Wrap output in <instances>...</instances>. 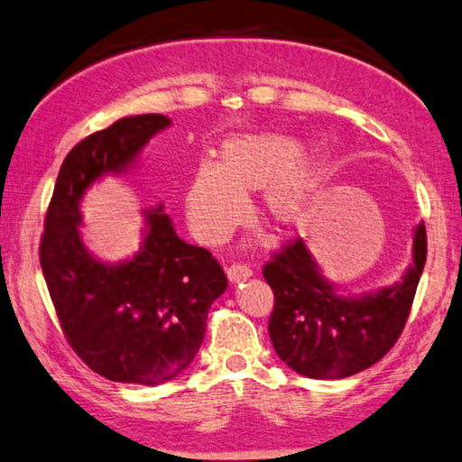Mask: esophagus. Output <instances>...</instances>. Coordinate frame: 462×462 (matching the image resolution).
<instances>
[{
    "label": "esophagus",
    "instance_id": "esophagus-1",
    "mask_svg": "<svg viewBox=\"0 0 462 462\" xmlns=\"http://www.w3.org/2000/svg\"><path fill=\"white\" fill-rule=\"evenodd\" d=\"M226 274H228L230 282H240V281H245V279H248L250 274H253V268H250L245 263H234L228 268H226Z\"/></svg>",
    "mask_w": 462,
    "mask_h": 462
}]
</instances>
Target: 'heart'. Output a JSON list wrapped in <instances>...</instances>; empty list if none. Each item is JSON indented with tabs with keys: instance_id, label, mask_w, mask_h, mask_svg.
<instances>
[{
	"instance_id": "obj_1",
	"label": "heart",
	"mask_w": 462,
	"mask_h": 462,
	"mask_svg": "<svg viewBox=\"0 0 462 462\" xmlns=\"http://www.w3.org/2000/svg\"><path fill=\"white\" fill-rule=\"evenodd\" d=\"M299 155L297 141L271 133L224 141L217 163L199 165L186 189V216L194 236L208 246L224 245L246 222V196L263 189V214L268 224L279 230L303 224L323 165Z\"/></svg>"
}]
</instances>
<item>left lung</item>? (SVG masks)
<instances>
[{"instance_id": "left-lung-1", "label": "left lung", "mask_w": 462, "mask_h": 462, "mask_svg": "<svg viewBox=\"0 0 462 462\" xmlns=\"http://www.w3.org/2000/svg\"><path fill=\"white\" fill-rule=\"evenodd\" d=\"M426 263V228L414 232V264L393 287L341 297L327 282L305 242L273 253L263 274L274 292L268 333L291 370L313 380H339L380 362L404 331Z\"/></svg>"}]
</instances>
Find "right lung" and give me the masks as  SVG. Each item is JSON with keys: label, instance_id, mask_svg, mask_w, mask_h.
Masks as SVG:
<instances>
[{"label": "right lung", "instance_id": "right-lung-1", "mask_svg": "<svg viewBox=\"0 0 462 462\" xmlns=\"http://www.w3.org/2000/svg\"><path fill=\"white\" fill-rule=\"evenodd\" d=\"M171 121L125 116L70 149L50 199L40 264L69 346L111 382L157 385L194 362L208 311L228 287L224 268L202 246L175 234L162 206L147 212L141 253L116 266L88 254L79 202L92 181L121 173Z\"/></svg>", "mask_w": 462, "mask_h": 462}]
</instances>
